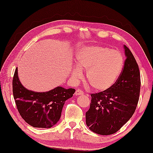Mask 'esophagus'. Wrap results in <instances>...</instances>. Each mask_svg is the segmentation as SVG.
Instances as JSON below:
<instances>
[{"label":"esophagus","instance_id":"34e87169","mask_svg":"<svg viewBox=\"0 0 153 153\" xmlns=\"http://www.w3.org/2000/svg\"><path fill=\"white\" fill-rule=\"evenodd\" d=\"M75 94H76V96H79V95H83V92L81 91V90H79V89H77V90H76V91Z\"/></svg>","mask_w":153,"mask_h":153}]
</instances>
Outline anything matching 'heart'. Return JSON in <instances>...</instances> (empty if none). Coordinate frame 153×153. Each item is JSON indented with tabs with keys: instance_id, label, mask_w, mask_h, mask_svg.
<instances>
[{
	"instance_id": "obj_1",
	"label": "heart",
	"mask_w": 153,
	"mask_h": 153,
	"mask_svg": "<svg viewBox=\"0 0 153 153\" xmlns=\"http://www.w3.org/2000/svg\"><path fill=\"white\" fill-rule=\"evenodd\" d=\"M77 67L72 71V77L77 79L81 71L87 70L86 79L93 89L104 92L115 84L125 65L124 56L119 51L102 45H89L77 51Z\"/></svg>"
}]
</instances>
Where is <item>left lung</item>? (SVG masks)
<instances>
[{"label":"left lung","mask_w":153,"mask_h":153,"mask_svg":"<svg viewBox=\"0 0 153 153\" xmlns=\"http://www.w3.org/2000/svg\"><path fill=\"white\" fill-rule=\"evenodd\" d=\"M126 59L123 72L109 90L91 94L90 108L86 112V124L98 134L117 132L132 117L139 100L140 72L132 52L124 45Z\"/></svg>","instance_id":"8db88e82"}]
</instances>
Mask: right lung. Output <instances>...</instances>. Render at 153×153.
<instances>
[{
    "instance_id": "obj_1",
    "label": "right lung",
    "mask_w": 153,
    "mask_h": 153,
    "mask_svg": "<svg viewBox=\"0 0 153 153\" xmlns=\"http://www.w3.org/2000/svg\"><path fill=\"white\" fill-rule=\"evenodd\" d=\"M13 95L17 110L28 125L35 128H49L61 116L65 102L72 98L76 90L57 87L48 92L38 93L25 88L18 77L17 68L12 81Z\"/></svg>"
}]
</instances>
